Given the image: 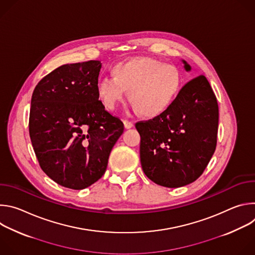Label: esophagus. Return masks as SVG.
<instances>
[{
	"instance_id": "34e87169",
	"label": "esophagus",
	"mask_w": 255,
	"mask_h": 255,
	"mask_svg": "<svg viewBox=\"0 0 255 255\" xmlns=\"http://www.w3.org/2000/svg\"><path fill=\"white\" fill-rule=\"evenodd\" d=\"M123 123H124V127H125L126 129H130V128H132V127L134 126L133 122L128 121V120H124V121H123Z\"/></svg>"
}]
</instances>
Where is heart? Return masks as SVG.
<instances>
[{
  "instance_id": "b5f03b06",
  "label": "heart",
  "mask_w": 255,
  "mask_h": 255,
  "mask_svg": "<svg viewBox=\"0 0 255 255\" xmlns=\"http://www.w3.org/2000/svg\"><path fill=\"white\" fill-rule=\"evenodd\" d=\"M112 74L113 78H99L95 86L108 110H115L129 92L130 103L142 116L155 117L172 104L181 87L179 69L152 57L119 61L112 67Z\"/></svg>"
}]
</instances>
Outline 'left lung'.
Wrapping results in <instances>:
<instances>
[{"instance_id":"left-lung-1","label":"left lung","mask_w":255,"mask_h":255,"mask_svg":"<svg viewBox=\"0 0 255 255\" xmlns=\"http://www.w3.org/2000/svg\"><path fill=\"white\" fill-rule=\"evenodd\" d=\"M187 71L191 65L181 60ZM219 110L204 76L189 82L157 117L136 123L140 134L141 166L153 183L179 188L205 170L217 144Z\"/></svg>"}]
</instances>
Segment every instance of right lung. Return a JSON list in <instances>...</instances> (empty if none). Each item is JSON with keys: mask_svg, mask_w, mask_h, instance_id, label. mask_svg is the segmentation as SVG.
I'll return each mask as SVG.
<instances>
[{"mask_svg": "<svg viewBox=\"0 0 255 255\" xmlns=\"http://www.w3.org/2000/svg\"><path fill=\"white\" fill-rule=\"evenodd\" d=\"M102 63L63 64L35 87L29 134L42 170L56 184L83 190L100 179L124 131L96 93Z\"/></svg>", "mask_w": 255, "mask_h": 255, "instance_id": "add662e5", "label": "right lung"}]
</instances>
